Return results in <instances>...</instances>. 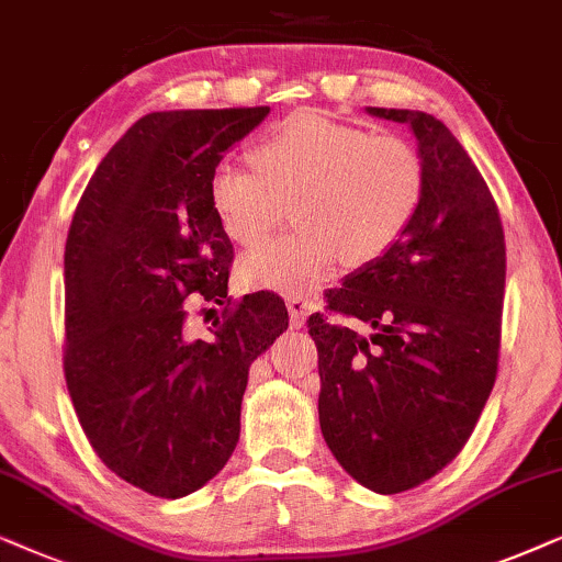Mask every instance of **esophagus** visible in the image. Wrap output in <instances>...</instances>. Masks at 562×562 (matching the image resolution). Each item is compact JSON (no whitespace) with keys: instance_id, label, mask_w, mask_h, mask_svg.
Listing matches in <instances>:
<instances>
[{"instance_id":"esophagus-1","label":"esophagus","mask_w":562,"mask_h":562,"mask_svg":"<svg viewBox=\"0 0 562 562\" xmlns=\"http://www.w3.org/2000/svg\"><path fill=\"white\" fill-rule=\"evenodd\" d=\"M308 311H311L308 297H303V295H293V297H288L290 326H293V328H301V326L305 324V316H308Z\"/></svg>"}]
</instances>
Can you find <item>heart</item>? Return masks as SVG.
I'll return each instance as SVG.
<instances>
[{
  "label": "heart",
  "mask_w": 562,
  "mask_h": 562,
  "mask_svg": "<svg viewBox=\"0 0 562 562\" xmlns=\"http://www.w3.org/2000/svg\"><path fill=\"white\" fill-rule=\"evenodd\" d=\"M252 169L218 164L207 200L231 241L257 249L285 221L297 228L244 259L246 285L308 293L334 272L370 265L406 234L424 198V161L406 138L297 112L254 146Z\"/></svg>",
  "instance_id": "1"
}]
</instances>
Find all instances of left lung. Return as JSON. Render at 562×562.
Segmentation results:
<instances>
[{
  "mask_svg": "<svg viewBox=\"0 0 562 562\" xmlns=\"http://www.w3.org/2000/svg\"><path fill=\"white\" fill-rule=\"evenodd\" d=\"M406 123L424 161V198L395 246L328 290L313 313L318 422L328 450L364 488L429 481L473 434L496 383L506 244L496 200L450 128L418 110L368 108Z\"/></svg>",
  "mask_w": 562,
  "mask_h": 562,
  "instance_id": "left-lung-1",
  "label": "left lung"
}]
</instances>
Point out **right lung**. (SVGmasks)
Instances as JSON below:
<instances>
[{
  "mask_svg": "<svg viewBox=\"0 0 562 562\" xmlns=\"http://www.w3.org/2000/svg\"><path fill=\"white\" fill-rule=\"evenodd\" d=\"M269 108L151 112L110 148L64 251V375L89 445L159 498L203 488L241 431L249 368L288 328L274 293L228 297L234 244L207 182ZM226 304L198 340L186 297ZM213 311V308H211Z\"/></svg>",
  "mask_w": 562,
  "mask_h": 562,
  "instance_id": "obj_1",
  "label": "right lung"
}]
</instances>
